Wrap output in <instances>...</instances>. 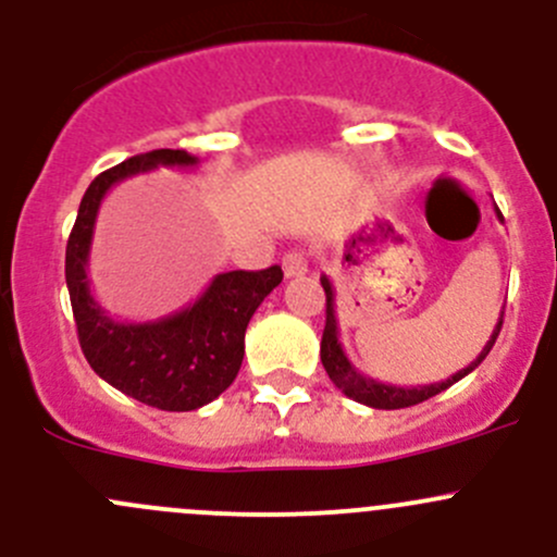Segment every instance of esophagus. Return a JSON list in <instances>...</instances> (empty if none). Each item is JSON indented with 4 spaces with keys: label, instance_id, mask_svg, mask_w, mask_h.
I'll list each match as a JSON object with an SVG mask.
<instances>
[{
    "label": "esophagus",
    "instance_id": "34e87169",
    "mask_svg": "<svg viewBox=\"0 0 557 557\" xmlns=\"http://www.w3.org/2000/svg\"><path fill=\"white\" fill-rule=\"evenodd\" d=\"M283 272H285V277H299V274H305L307 272L305 252H299V250L285 252V256H283Z\"/></svg>",
    "mask_w": 557,
    "mask_h": 557
}]
</instances>
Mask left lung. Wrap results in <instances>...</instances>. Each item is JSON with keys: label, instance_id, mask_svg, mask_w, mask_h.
<instances>
[{"label": "left lung", "instance_id": "8db88e82", "mask_svg": "<svg viewBox=\"0 0 557 557\" xmlns=\"http://www.w3.org/2000/svg\"><path fill=\"white\" fill-rule=\"evenodd\" d=\"M496 215L502 218L498 207H496ZM320 285H323V290H325V329H323V342H320V361H323V369L329 372L331 383L339 387L347 398H352V401H358V404H367V407H374V409L414 407V404H420V401H425V398L436 396V393L447 391V387L458 383V380H463L466 374L474 372V369L485 361V356L491 352V347L496 345V336H498V331H502V323H504V312H502V318H498L496 329H493L491 339H487V345L482 347L480 356H476L466 369L455 372L453 377L442 380V383H434V385H418V387L385 385V383H377V380L367 377V374H361L350 363V358H347L345 347H342V342H339V323H336V307H334V296H336L334 285H331V280L325 277V274L320 277Z\"/></svg>", "mask_w": 557, "mask_h": 557}]
</instances>
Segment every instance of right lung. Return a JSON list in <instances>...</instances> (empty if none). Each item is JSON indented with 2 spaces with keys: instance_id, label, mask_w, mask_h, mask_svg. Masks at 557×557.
I'll list each match as a JSON object with an SVG mask.
<instances>
[{
  "instance_id": "right-lung-1",
  "label": "right lung",
  "mask_w": 557,
  "mask_h": 557,
  "mask_svg": "<svg viewBox=\"0 0 557 557\" xmlns=\"http://www.w3.org/2000/svg\"><path fill=\"white\" fill-rule=\"evenodd\" d=\"M196 164L199 159L185 150L161 148L102 172L88 185L66 243V288L83 356L104 383L164 412L205 407L234 383L243 367L247 323L283 283L280 267L215 274L194 305L145 323L110 318L94 299L88 256L107 190L139 172Z\"/></svg>"
}]
</instances>
